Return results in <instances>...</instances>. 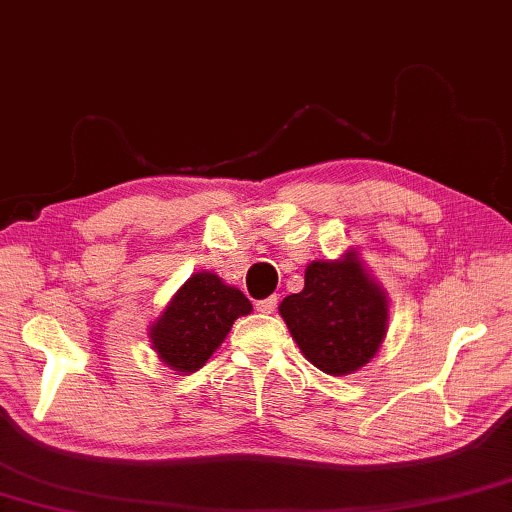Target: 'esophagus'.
<instances>
[{"label": "esophagus", "mask_w": 512, "mask_h": 512, "mask_svg": "<svg viewBox=\"0 0 512 512\" xmlns=\"http://www.w3.org/2000/svg\"><path fill=\"white\" fill-rule=\"evenodd\" d=\"M276 306H279V299H276V297H267V299L256 303V310L263 312V315H272V312L276 310Z\"/></svg>", "instance_id": "34e87169"}]
</instances>
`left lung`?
I'll use <instances>...</instances> for the list:
<instances>
[{
	"instance_id": "left-lung-1",
	"label": "left lung",
	"mask_w": 512,
	"mask_h": 512,
	"mask_svg": "<svg viewBox=\"0 0 512 512\" xmlns=\"http://www.w3.org/2000/svg\"><path fill=\"white\" fill-rule=\"evenodd\" d=\"M279 315L303 357L328 375L369 364L389 330V297L355 249L337 261H312L306 285L285 297Z\"/></svg>"
}]
</instances>
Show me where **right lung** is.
<instances>
[{"instance_id": "right-lung-1", "label": "right lung", "mask_w": 512, "mask_h": 512, "mask_svg": "<svg viewBox=\"0 0 512 512\" xmlns=\"http://www.w3.org/2000/svg\"><path fill=\"white\" fill-rule=\"evenodd\" d=\"M251 310L245 294L218 274L195 272L150 324V346L168 369L195 373L222 346L233 321Z\"/></svg>"}]
</instances>
